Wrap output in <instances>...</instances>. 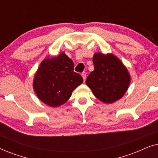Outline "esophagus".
I'll list each match as a JSON object with an SVG mask.
<instances>
[{"mask_svg": "<svg viewBox=\"0 0 158 158\" xmlns=\"http://www.w3.org/2000/svg\"><path fill=\"white\" fill-rule=\"evenodd\" d=\"M82 77H83V80H84V81H85V79H86V73L84 72V73H82Z\"/></svg>", "mask_w": 158, "mask_h": 158, "instance_id": "esophagus-1", "label": "esophagus"}]
</instances>
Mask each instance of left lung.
<instances>
[{
  "label": "left lung",
  "mask_w": 158,
  "mask_h": 158,
  "mask_svg": "<svg viewBox=\"0 0 158 158\" xmlns=\"http://www.w3.org/2000/svg\"><path fill=\"white\" fill-rule=\"evenodd\" d=\"M94 70L85 83L99 101L112 103L122 98L128 89L131 77L122 62L113 54H94Z\"/></svg>",
  "instance_id": "obj_1"
}]
</instances>
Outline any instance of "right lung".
<instances>
[{
	"mask_svg": "<svg viewBox=\"0 0 158 158\" xmlns=\"http://www.w3.org/2000/svg\"><path fill=\"white\" fill-rule=\"evenodd\" d=\"M74 64L64 52L47 57L40 63L34 75L33 88L40 100L51 107L66 103L73 90L83 82L73 71Z\"/></svg>",
	"mask_w": 158,
	"mask_h": 158,
	"instance_id": "1",
	"label": "right lung"
}]
</instances>
